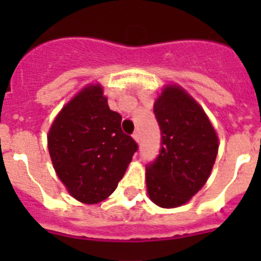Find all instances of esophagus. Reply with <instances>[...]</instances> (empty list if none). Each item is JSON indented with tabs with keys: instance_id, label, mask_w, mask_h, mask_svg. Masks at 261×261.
<instances>
[{
	"instance_id": "34e87169",
	"label": "esophagus",
	"mask_w": 261,
	"mask_h": 261,
	"mask_svg": "<svg viewBox=\"0 0 261 261\" xmlns=\"http://www.w3.org/2000/svg\"><path fill=\"white\" fill-rule=\"evenodd\" d=\"M133 138H135L137 142H140V140H141V135H140V132H138V130H136V132L133 133Z\"/></svg>"
}]
</instances>
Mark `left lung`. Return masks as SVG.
<instances>
[{"label":"left lung","instance_id":"8db88e82","mask_svg":"<svg viewBox=\"0 0 261 261\" xmlns=\"http://www.w3.org/2000/svg\"><path fill=\"white\" fill-rule=\"evenodd\" d=\"M161 129V149L146 166V187L151 201L176 208L190 201L206 183L218 138L204 110L183 89L167 86L154 103Z\"/></svg>","mask_w":261,"mask_h":261}]
</instances>
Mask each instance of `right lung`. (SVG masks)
<instances>
[{
	"label": "right lung",
	"instance_id": "right-lung-1",
	"mask_svg": "<svg viewBox=\"0 0 261 261\" xmlns=\"http://www.w3.org/2000/svg\"><path fill=\"white\" fill-rule=\"evenodd\" d=\"M48 149L60 180L74 199L96 204L116 190L137 142L121 129L99 85L84 89L62 108L48 133Z\"/></svg>",
	"mask_w": 261,
	"mask_h": 261
}]
</instances>
